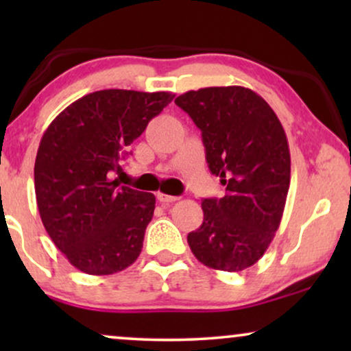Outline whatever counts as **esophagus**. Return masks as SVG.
<instances>
[{
	"label": "esophagus",
	"instance_id": "obj_1",
	"mask_svg": "<svg viewBox=\"0 0 351 351\" xmlns=\"http://www.w3.org/2000/svg\"><path fill=\"white\" fill-rule=\"evenodd\" d=\"M156 198H158V201H160V203H162V204H169V203H174V201H177L179 198H177V196H172V195H166V193H158L156 195Z\"/></svg>",
	"mask_w": 351,
	"mask_h": 351
}]
</instances>
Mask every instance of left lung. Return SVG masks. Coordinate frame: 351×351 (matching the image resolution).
I'll list each match as a JSON object with an SVG mask.
<instances>
[{
  "instance_id": "left-lung-1",
  "label": "left lung",
  "mask_w": 351,
  "mask_h": 351,
  "mask_svg": "<svg viewBox=\"0 0 351 351\" xmlns=\"http://www.w3.org/2000/svg\"><path fill=\"white\" fill-rule=\"evenodd\" d=\"M176 105L201 129L209 169L227 185L223 198L203 199V223L186 241L206 267L246 270L281 223L291 182L285 129L270 105L243 86L189 90Z\"/></svg>"
}]
</instances>
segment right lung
I'll use <instances>...</instances> for the list:
<instances>
[{
    "instance_id": "1",
    "label": "right lung",
    "mask_w": 351,
    "mask_h": 351,
    "mask_svg": "<svg viewBox=\"0 0 351 351\" xmlns=\"http://www.w3.org/2000/svg\"><path fill=\"white\" fill-rule=\"evenodd\" d=\"M176 95L104 89L75 100L43 134L35 161L38 210L75 268L113 275L132 265L155 210V195L119 186L129 145Z\"/></svg>"
}]
</instances>
